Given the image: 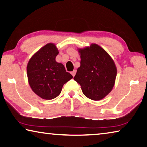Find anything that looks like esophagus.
<instances>
[{
	"label": "esophagus",
	"instance_id": "34e87169",
	"mask_svg": "<svg viewBox=\"0 0 147 147\" xmlns=\"http://www.w3.org/2000/svg\"><path fill=\"white\" fill-rule=\"evenodd\" d=\"M76 70H74V71H73L71 72V74H72V75H73V76H75V74H76Z\"/></svg>",
	"mask_w": 147,
	"mask_h": 147
}]
</instances>
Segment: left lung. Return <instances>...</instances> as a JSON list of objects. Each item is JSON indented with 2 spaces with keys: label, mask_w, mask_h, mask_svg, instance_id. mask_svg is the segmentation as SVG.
Listing matches in <instances>:
<instances>
[{
  "label": "left lung",
  "mask_w": 147,
  "mask_h": 147,
  "mask_svg": "<svg viewBox=\"0 0 147 147\" xmlns=\"http://www.w3.org/2000/svg\"><path fill=\"white\" fill-rule=\"evenodd\" d=\"M80 66L74 80L81 86L88 98L99 101L105 97L114 87L117 74L115 62L103 48L96 44L79 48Z\"/></svg>",
  "instance_id": "8db88e82"
}]
</instances>
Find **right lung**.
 <instances>
[{"instance_id": "add662e5", "label": "right lung", "mask_w": 147, "mask_h": 147, "mask_svg": "<svg viewBox=\"0 0 147 147\" xmlns=\"http://www.w3.org/2000/svg\"><path fill=\"white\" fill-rule=\"evenodd\" d=\"M59 53L56 46L48 43L32 55L28 62V82L32 90L44 99L57 97L65 83L73 78L64 65L55 61Z\"/></svg>"}]
</instances>
